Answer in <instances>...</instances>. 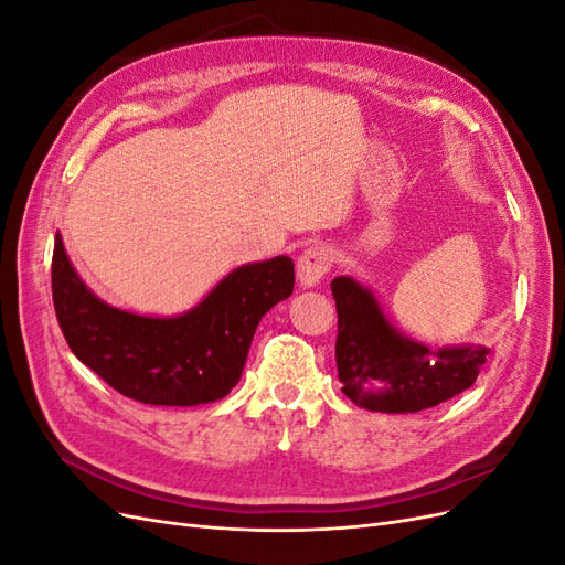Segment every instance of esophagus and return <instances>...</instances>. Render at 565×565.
Segmentation results:
<instances>
[{
  "label": "esophagus",
  "mask_w": 565,
  "mask_h": 565,
  "mask_svg": "<svg viewBox=\"0 0 565 565\" xmlns=\"http://www.w3.org/2000/svg\"><path fill=\"white\" fill-rule=\"evenodd\" d=\"M334 262V254L328 245L309 247L297 262V276L303 287H316L324 276H328Z\"/></svg>",
  "instance_id": "esophagus-1"
}]
</instances>
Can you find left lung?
I'll return each mask as SVG.
<instances>
[{
  "label": "left lung",
  "instance_id": "8db88e82",
  "mask_svg": "<svg viewBox=\"0 0 565 565\" xmlns=\"http://www.w3.org/2000/svg\"><path fill=\"white\" fill-rule=\"evenodd\" d=\"M337 301V370L344 396L372 413H419L469 388L481 372L486 347L431 351L401 334L372 289L349 276L332 280Z\"/></svg>",
  "mask_w": 565,
  "mask_h": 565
}]
</instances>
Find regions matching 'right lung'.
Instances as JSON below:
<instances>
[{
	"mask_svg": "<svg viewBox=\"0 0 565 565\" xmlns=\"http://www.w3.org/2000/svg\"><path fill=\"white\" fill-rule=\"evenodd\" d=\"M295 289L289 256L231 270L191 311L148 318L115 309L82 282L56 235L51 292L67 347L122 396L200 405L241 382L256 324Z\"/></svg>",
	"mask_w": 565,
	"mask_h": 565,
	"instance_id": "right-lung-1",
	"label": "right lung"
}]
</instances>
